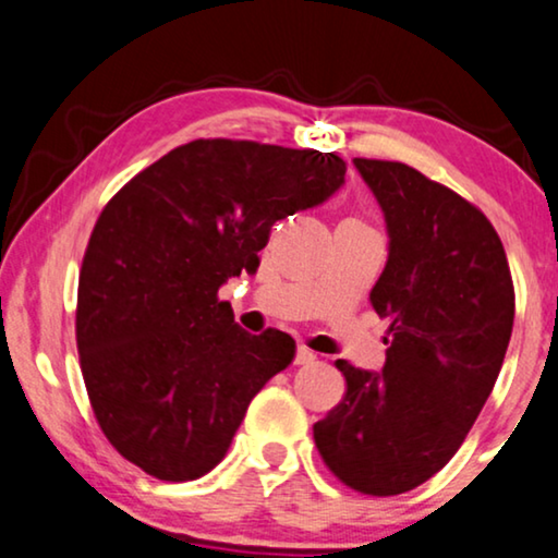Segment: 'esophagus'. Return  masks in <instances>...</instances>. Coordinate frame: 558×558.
<instances>
[{"instance_id": "obj_1", "label": "esophagus", "mask_w": 558, "mask_h": 558, "mask_svg": "<svg viewBox=\"0 0 558 558\" xmlns=\"http://www.w3.org/2000/svg\"><path fill=\"white\" fill-rule=\"evenodd\" d=\"M317 360V354H314L312 350H306V347H299L296 350V365H310V362Z\"/></svg>"}]
</instances>
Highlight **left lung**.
<instances>
[{
	"label": "left lung",
	"instance_id": "8db88e82",
	"mask_svg": "<svg viewBox=\"0 0 558 558\" xmlns=\"http://www.w3.org/2000/svg\"><path fill=\"white\" fill-rule=\"evenodd\" d=\"M352 163L390 239L369 302L392 337L383 373L337 360L347 392L314 442L350 488L398 496L456 456L486 405L513 329V281L496 229L465 198L405 163Z\"/></svg>",
	"mask_w": 558,
	"mask_h": 558
}]
</instances>
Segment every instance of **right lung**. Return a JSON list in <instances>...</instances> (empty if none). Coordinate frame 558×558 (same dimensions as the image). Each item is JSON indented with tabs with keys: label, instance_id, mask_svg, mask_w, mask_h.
I'll list each match as a JSON object with an SVG mask.
<instances>
[{
	"label": "right lung",
	"instance_id": "1",
	"mask_svg": "<svg viewBox=\"0 0 558 558\" xmlns=\"http://www.w3.org/2000/svg\"><path fill=\"white\" fill-rule=\"evenodd\" d=\"M344 173L335 153L193 141L102 208L80 271L77 352L120 456L160 481L221 463L296 342L279 329L248 335L216 294L259 269L274 223L325 204Z\"/></svg>",
	"mask_w": 558,
	"mask_h": 558
}]
</instances>
